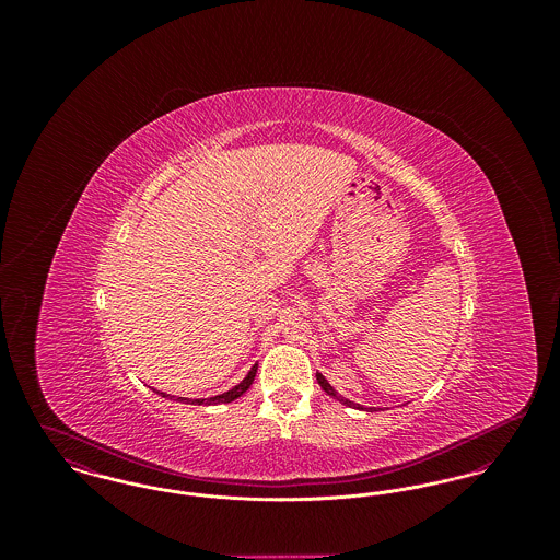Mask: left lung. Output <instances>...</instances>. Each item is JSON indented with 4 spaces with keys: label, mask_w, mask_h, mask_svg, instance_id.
Masks as SVG:
<instances>
[{
    "label": "left lung",
    "mask_w": 560,
    "mask_h": 560,
    "mask_svg": "<svg viewBox=\"0 0 560 560\" xmlns=\"http://www.w3.org/2000/svg\"><path fill=\"white\" fill-rule=\"evenodd\" d=\"M317 382H319L320 388H323V390H325L329 397H336V399L340 400V402H345V405H348V407H357V409H363L361 405H357V402H352V400L340 397V395H338V393L331 388V384H329V382H327V380H325V377H323L319 372H317Z\"/></svg>",
    "instance_id": "left-lung-1"
}]
</instances>
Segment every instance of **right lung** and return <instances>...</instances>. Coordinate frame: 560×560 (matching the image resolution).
<instances>
[{
	"instance_id": "obj_1",
	"label": "right lung",
	"mask_w": 560,
	"mask_h": 560,
	"mask_svg": "<svg viewBox=\"0 0 560 560\" xmlns=\"http://www.w3.org/2000/svg\"><path fill=\"white\" fill-rule=\"evenodd\" d=\"M256 370H258V365H254L249 373L243 377V382H240L235 388H231L229 393H224V395H218V397H210V399H190V402H195V405H218V402H231V400L240 399L241 395L252 386V382H254V377H256ZM161 397H167V395H163L160 393ZM180 402H185V397H178Z\"/></svg>"
}]
</instances>
